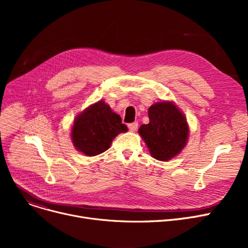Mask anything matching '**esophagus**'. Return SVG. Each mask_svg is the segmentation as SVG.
<instances>
[{
	"mask_svg": "<svg viewBox=\"0 0 248 248\" xmlns=\"http://www.w3.org/2000/svg\"><path fill=\"white\" fill-rule=\"evenodd\" d=\"M127 126H128V129H129V131L135 132V131H137V129H138L139 124H138V123H132V124H127Z\"/></svg>",
	"mask_w": 248,
	"mask_h": 248,
	"instance_id": "obj_1",
	"label": "esophagus"
}]
</instances>
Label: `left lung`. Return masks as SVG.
I'll return each instance as SVG.
<instances>
[{
  "label": "left lung",
  "mask_w": 248,
  "mask_h": 248,
  "mask_svg": "<svg viewBox=\"0 0 248 248\" xmlns=\"http://www.w3.org/2000/svg\"><path fill=\"white\" fill-rule=\"evenodd\" d=\"M148 124L139 128L151 155L159 161H169L185 148L189 126L184 114L172 101H161L149 108Z\"/></svg>",
  "instance_id": "left-lung-1"
}]
</instances>
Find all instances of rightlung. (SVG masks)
I'll list each match as a JSON object with an SVG mask.
<instances>
[{
  "instance_id": "add662e5",
  "label": "right lung",
  "mask_w": 248,
  "mask_h": 248,
  "mask_svg": "<svg viewBox=\"0 0 248 248\" xmlns=\"http://www.w3.org/2000/svg\"><path fill=\"white\" fill-rule=\"evenodd\" d=\"M125 132L127 127L122 124L121 116L99 100L75 117L71 139L77 151L91 157L106 152L112 140Z\"/></svg>"
}]
</instances>
